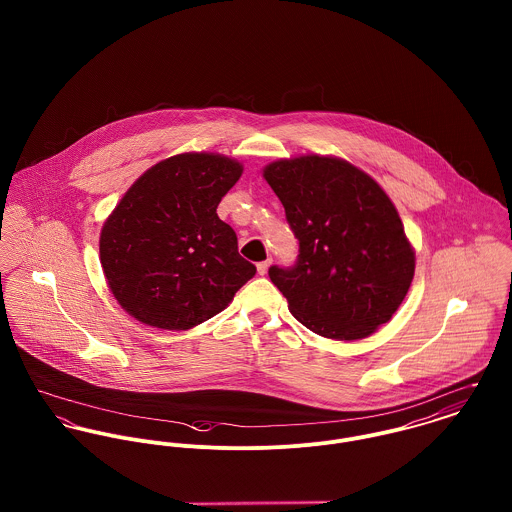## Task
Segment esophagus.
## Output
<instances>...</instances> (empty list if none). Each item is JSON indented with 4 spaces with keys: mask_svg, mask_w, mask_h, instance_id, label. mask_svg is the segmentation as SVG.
Masks as SVG:
<instances>
[{
    "mask_svg": "<svg viewBox=\"0 0 512 512\" xmlns=\"http://www.w3.org/2000/svg\"><path fill=\"white\" fill-rule=\"evenodd\" d=\"M270 266H272V260H264V262H260V264L256 266V270H258L260 276H266L268 270H270Z\"/></svg>",
    "mask_w": 512,
    "mask_h": 512,
    "instance_id": "34e87169",
    "label": "esophagus"
}]
</instances>
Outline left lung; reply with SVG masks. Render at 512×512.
I'll return each instance as SVG.
<instances>
[{
  "label": "left lung",
  "mask_w": 512,
  "mask_h": 512,
  "mask_svg": "<svg viewBox=\"0 0 512 512\" xmlns=\"http://www.w3.org/2000/svg\"><path fill=\"white\" fill-rule=\"evenodd\" d=\"M299 240L292 268H270L293 317L313 333L357 341L404 301L416 252L384 189L333 155L278 159L262 171Z\"/></svg>",
  "instance_id": "8db88e82"
}]
</instances>
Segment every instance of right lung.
Listing matches in <instances>:
<instances>
[{"mask_svg": "<svg viewBox=\"0 0 512 512\" xmlns=\"http://www.w3.org/2000/svg\"><path fill=\"white\" fill-rule=\"evenodd\" d=\"M242 169L220 153H177L124 193L102 226L100 264L110 292L134 319L193 329L226 309L256 274L217 215Z\"/></svg>", "mask_w": 512, "mask_h": 512, "instance_id": "1", "label": "right lung"}]
</instances>
